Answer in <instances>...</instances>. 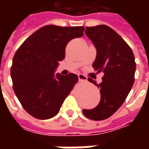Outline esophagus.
<instances>
[{
    "instance_id": "34e87169",
    "label": "esophagus",
    "mask_w": 149,
    "mask_h": 149,
    "mask_svg": "<svg viewBox=\"0 0 149 149\" xmlns=\"http://www.w3.org/2000/svg\"><path fill=\"white\" fill-rule=\"evenodd\" d=\"M78 79L81 81H87V77L83 74H78Z\"/></svg>"
}]
</instances>
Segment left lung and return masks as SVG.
<instances>
[{
	"label": "left lung",
	"mask_w": 149,
	"mask_h": 149,
	"mask_svg": "<svg viewBox=\"0 0 149 149\" xmlns=\"http://www.w3.org/2000/svg\"><path fill=\"white\" fill-rule=\"evenodd\" d=\"M85 33L97 48V57L93 67L104 73L100 88V101L93 109H84V115L93 120L109 118L121 106L128 97L135 81L136 62L132 50L116 31L100 24L86 27Z\"/></svg>",
	"instance_id": "left-lung-1"
}]
</instances>
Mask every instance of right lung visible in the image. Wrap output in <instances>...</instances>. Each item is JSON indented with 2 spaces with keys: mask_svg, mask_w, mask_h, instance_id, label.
I'll use <instances>...</instances> for the list:
<instances>
[{
  "mask_svg": "<svg viewBox=\"0 0 149 149\" xmlns=\"http://www.w3.org/2000/svg\"><path fill=\"white\" fill-rule=\"evenodd\" d=\"M84 27L45 25L24 40L11 67L13 88L24 110L40 120L55 116L78 81L77 75H54L65 59L71 40L84 35Z\"/></svg>",
  "mask_w": 149,
  "mask_h": 149,
  "instance_id": "add662e5",
  "label": "right lung"
}]
</instances>
